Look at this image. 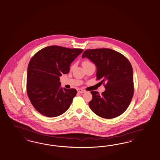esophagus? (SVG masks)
Listing matches in <instances>:
<instances>
[{
	"label": "esophagus",
	"instance_id": "obj_1",
	"mask_svg": "<svg viewBox=\"0 0 160 160\" xmlns=\"http://www.w3.org/2000/svg\"><path fill=\"white\" fill-rule=\"evenodd\" d=\"M77 92H79V93H84L86 92V90H83V89H82V88H78V89H77Z\"/></svg>",
	"mask_w": 160,
	"mask_h": 160
}]
</instances>
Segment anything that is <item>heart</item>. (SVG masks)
Segmentation results:
<instances>
[{
    "mask_svg": "<svg viewBox=\"0 0 160 160\" xmlns=\"http://www.w3.org/2000/svg\"><path fill=\"white\" fill-rule=\"evenodd\" d=\"M89 62H90V61H84V62H83V64H85V63H89Z\"/></svg>",
    "mask_w": 160,
    "mask_h": 160,
    "instance_id": "obj_1",
    "label": "heart"
}]
</instances>
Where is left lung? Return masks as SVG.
<instances>
[{
  "label": "left lung",
  "instance_id": "8db88e82",
  "mask_svg": "<svg viewBox=\"0 0 160 160\" xmlns=\"http://www.w3.org/2000/svg\"><path fill=\"white\" fill-rule=\"evenodd\" d=\"M87 57L97 67V80H102L106 90L90 93L93 98L88 105L98 116L112 119L127 110L133 93V78L131 64L126 57L109 48L86 50L82 58Z\"/></svg>",
  "mask_w": 160,
  "mask_h": 160
}]
</instances>
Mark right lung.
I'll return each mask as SVG.
<instances>
[{
	"label": "right lung",
	"instance_id": "1",
	"mask_svg": "<svg viewBox=\"0 0 160 160\" xmlns=\"http://www.w3.org/2000/svg\"><path fill=\"white\" fill-rule=\"evenodd\" d=\"M83 51L52 45L39 50L30 60L27 92L33 108L41 114L53 118L69 108L77 90L61 88L60 77L69 72L71 63Z\"/></svg>",
	"mask_w": 160,
	"mask_h": 160
}]
</instances>
